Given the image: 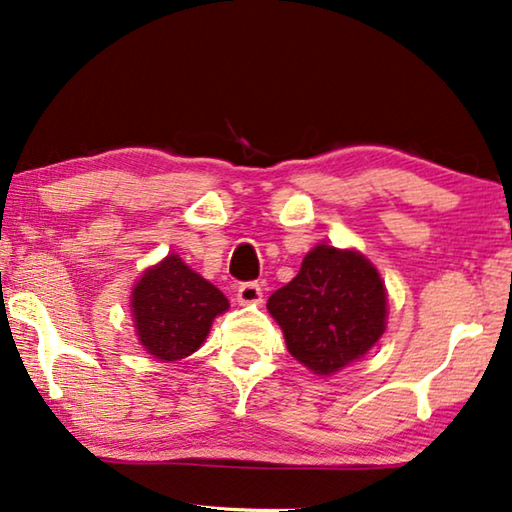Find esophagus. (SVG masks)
<instances>
[{"mask_svg": "<svg viewBox=\"0 0 512 512\" xmlns=\"http://www.w3.org/2000/svg\"><path fill=\"white\" fill-rule=\"evenodd\" d=\"M239 305H259L262 303V287L257 282H243L237 291Z\"/></svg>", "mask_w": 512, "mask_h": 512, "instance_id": "obj_1", "label": "esophagus"}]
</instances>
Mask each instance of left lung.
I'll return each mask as SVG.
<instances>
[{"label": "left lung", "mask_w": 512, "mask_h": 512, "mask_svg": "<svg viewBox=\"0 0 512 512\" xmlns=\"http://www.w3.org/2000/svg\"><path fill=\"white\" fill-rule=\"evenodd\" d=\"M289 353L319 376L360 360L385 332V285L367 257L319 243L269 298Z\"/></svg>", "instance_id": "1"}]
</instances>
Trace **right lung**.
<instances>
[{
	"mask_svg": "<svg viewBox=\"0 0 512 512\" xmlns=\"http://www.w3.org/2000/svg\"><path fill=\"white\" fill-rule=\"evenodd\" d=\"M230 303L212 282L168 255L143 273L132 291L134 328L145 351L157 360L175 362L196 353L212 321Z\"/></svg>",
	"mask_w": 512,
	"mask_h": 512,
	"instance_id": "right-lung-1",
	"label": "right lung"
}]
</instances>
